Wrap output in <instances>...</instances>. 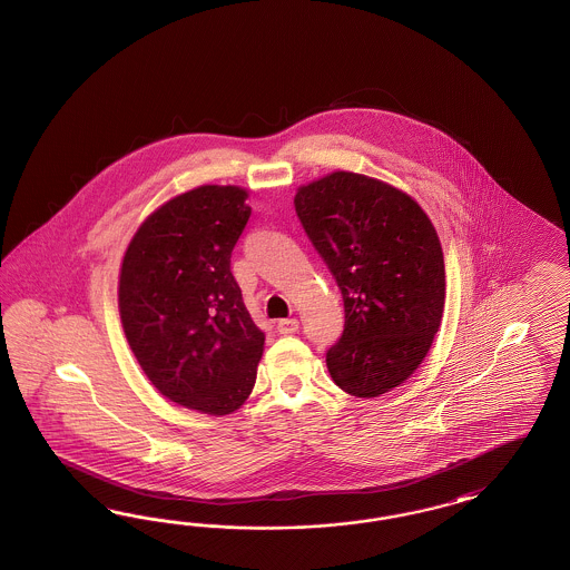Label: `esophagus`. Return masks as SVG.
I'll return each instance as SVG.
<instances>
[{"label": "esophagus", "instance_id": "1", "mask_svg": "<svg viewBox=\"0 0 570 570\" xmlns=\"http://www.w3.org/2000/svg\"><path fill=\"white\" fill-rule=\"evenodd\" d=\"M276 328L279 334L288 336V334H294V332L298 330V322H296V320H279V322H277Z\"/></svg>", "mask_w": 570, "mask_h": 570}]
</instances>
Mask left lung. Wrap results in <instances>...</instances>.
<instances>
[{
    "mask_svg": "<svg viewBox=\"0 0 570 570\" xmlns=\"http://www.w3.org/2000/svg\"><path fill=\"white\" fill-rule=\"evenodd\" d=\"M294 208L345 303L330 376L348 395L379 397L414 374L441 324L439 236L407 194L357 173L303 186Z\"/></svg>",
    "mask_w": 570,
    "mask_h": 570,
    "instance_id": "1",
    "label": "left lung"
}]
</instances>
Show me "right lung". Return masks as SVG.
Here are the masks:
<instances>
[{"label":"right lung","mask_w":570,"mask_h":570,"mask_svg":"<svg viewBox=\"0 0 570 570\" xmlns=\"http://www.w3.org/2000/svg\"><path fill=\"white\" fill-rule=\"evenodd\" d=\"M246 191L200 186L155 210L122 259L119 309L144 374L167 399L203 414L250 395L265 332L232 274L250 219Z\"/></svg>","instance_id":"add662e5"}]
</instances>
